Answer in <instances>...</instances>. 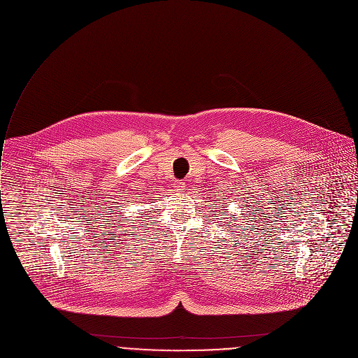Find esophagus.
Here are the masks:
<instances>
[{"label":"esophagus","mask_w":358,"mask_h":358,"mask_svg":"<svg viewBox=\"0 0 358 358\" xmlns=\"http://www.w3.org/2000/svg\"><path fill=\"white\" fill-rule=\"evenodd\" d=\"M173 187H175V190L182 192L185 189V182L183 180H175L173 182Z\"/></svg>","instance_id":"34e87169"}]
</instances>
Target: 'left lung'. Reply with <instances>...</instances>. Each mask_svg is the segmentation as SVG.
<instances>
[{
    "mask_svg": "<svg viewBox=\"0 0 358 358\" xmlns=\"http://www.w3.org/2000/svg\"><path fill=\"white\" fill-rule=\"evenodd\" d=\"M234 220H236V219H234Z\"/></svg>",
    "mask_w": 358,
    "mask_h": 358,
    "instance_id": "obj_1",
    "label": "left lung"
}]
</instances>
